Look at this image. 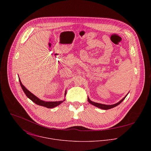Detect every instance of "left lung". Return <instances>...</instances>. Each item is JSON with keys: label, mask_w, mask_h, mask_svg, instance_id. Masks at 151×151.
<instances>
[{"label": "left lung", "mask_w": 151, "mask_h": 151, "mask_svg": "<svg viewBox=\"0 0 151 151\" xmlns=\"http://www.w3.org/2000/svg\"><path fill=\"white\" fill-rule=\"evenodd\" d=\"M127 96H125V97H124L121 101H119L118 103H116V104H112V105H106V104H100V103H95V102H94V101H91L88 97V102H89L90 104H93V105H94V106H95L99 107V108H100V109H104V110H107V109H111V108H113V107H115V106L119 105V104L125 99V97H127Z\"/></svg>", "instance_id": "8db88e82"}]
</instances>
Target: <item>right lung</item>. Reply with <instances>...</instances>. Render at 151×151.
Wrapping results in <instances>:
<instances>
[{
    "instance_id": "obj_1",
    "label": "right lung",
    "mask_w": 151,
    "mask_h": 151,
    "mask_svg": "<svg viewBox=\"0 0 151 151\" xmlns=\"http://www.w3.org/2000/svg\"><path fill=\"white\" fill-rule=\"evenodd\" d=\"M19 81L21 88H22L23 91L24 92L27 97L37 105L44 106L47 107V108H52V107H54L60 104L61 103H63L64 100H64L63 101H45L41 100L39 99H38L37 97H36L34 94H33L32 93H30L27 89H26V88L22 84V83H21L19 78ZM66 95V91L65 92V96Z\"/></svg>"
}]
</instances>
